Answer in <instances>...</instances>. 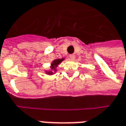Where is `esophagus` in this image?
Here are the masks:
<instances>
[{"label": "esophagus", "mask_w": 126, "mask_h": 126, "mask_svg": "<svg viewBox=\"0 0 126 126\" xmlns=\"http://www.w3.org/2000/svg\"><path fill=\"white\" fill-rule=\"evenodd\" d=\"M69 57H70V58L71 60H74V59H75V56L74 54H70V55L69 56Z\"/></svg>", "instance_id": "esophagus-1"}]
</instances>
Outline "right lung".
Here are the masks:
<instances>
[{"label":"right lung","instance_id":"add662e5","mask_svg":"<svg viewBox=\"0 0 126 126\" xmlns=\"http://www.w3.org/2000/svg\"><path fill=\"white\" fill-rule=\"evenodd\" d=\"M63 61V58L62 59H56V60H55V61H53L52 64H51V69L52 70H56V67H57V65L59 64V63H61L62 61ZM47 73L48 74H52V72H48V73Z\"/></svg>","mask_w":126,"mask_h":126}]
</instances>
